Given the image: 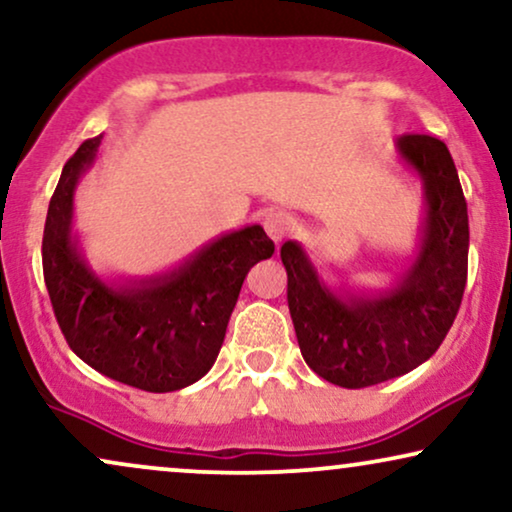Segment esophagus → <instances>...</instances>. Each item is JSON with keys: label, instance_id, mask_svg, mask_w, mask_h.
<instances>
[{"label": "esophagus", "instance_id": "obj_1", "mask_svg": "<svg viewBox=\"0 0 512 512\" xmlns=\"http://www.w3.org/2000/svg\"><path fill=\"white\" fill-rule=\"evenodd\" d=\"M291 225H294L291 223V216L284 214V211H270V214H265V218H263V228L275 244H280L284 237L289 235Z\"/></svg>", "mask_w": 512, "mask_h": 512}]
</instances>
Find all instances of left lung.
Instances as JSON below:
<instances>
[{
	"instance_id": "obj_1",
	"label": "left lung",
	"mask_w": 512,
	"mask_h": 512,
	"mask_svg": "<svg viewBox=\"0 0 512 512\" xmlns=\"http://www.w3.org/2000/svg\"><path fill=\"white\" fill-rule=\"evenodd\" d=\"M395 152L423 190L416 254L400 277L381 289L329 284L301 242L280 249L303 360L341 388L376 386L430 360L466 289L468 207L447 145L400 136Z\"/></svg>"
}]
</instances>
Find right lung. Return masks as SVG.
Returning <instances> with one entry per match:
<instances>
[{"mask_svg": "<svg viewBox=\"0 0 512 512\" xmlns=\"http://www.w3.org/2000/svg\"><path fill=\"white\" fill-rule=\"evenodd\" d=\"M103 136L65 162L46 214L44 282L65 341L79 360L112 381L174 393L214 367L247 272L275 244L261 225L218 235L176 268L105 277L75 230V192L94 167Z\"/></svg>", "mask_w": 512, "mask_h": 512, "instance_id": "add662e5", "label": "right lung"}]
</instances>
